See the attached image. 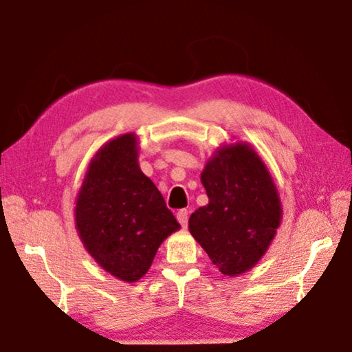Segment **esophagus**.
Segmentation results:
<instances>
[{
	"label": "esophagus",
	"instance_id": "obj_1",
	"mask_svg": "<svg viewBox=\"0 0 352 352\" xmlns=\"http://www.w3.org/2000/svg\"><path fill=\"white\" fill-rule=\"evenodd\" d=\"M188 219H190V210L188 209H180L177 212V220H179L182 227H186L188 225Z\"/></svg>",
	"mask_w": 352,
	"mask_h": 352
}]
</instances>
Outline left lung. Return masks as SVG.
Returning a JSON list of instances; mask_svg holds the SVG:
<instances>
[{
  "instance_id": "1",
  "label": "left lung",
  "mask_w": 352,
  "mask_h": 352,
  "mask_svg": "<svg viewBox=\"0 0 352 352\" xmlns=\"http://www.w3.org/2000/svg\"><path fill=\"white\" fill-rule=\"evenodd\" d=\"M209 204L191 214V235L223 275L250 270L264 256L282 206L259 156L246 144L222 148L201 173Z\"/></svg>"
}]
</instances>
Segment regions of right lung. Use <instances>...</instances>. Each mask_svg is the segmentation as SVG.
Returning <instances> with one entry per match:
<instances>
[{
  "label": "right lung",
  "instance_id": "obj_1",
  "mask_svg": "<svg viewBox=\"0 0 352 352\" xmlns=\"http://www.w3.org/2000/svg\"><path fill=\"white\" fill-rule=\"evenodd\" d=\"M137 157L132 133L106 143L88 167L75 208L87 251L124 282L142 278L161 243L180 228Z\"/></svg>",
  "mask_w": 352,
  "mask_h": 352
}]
</instances>
